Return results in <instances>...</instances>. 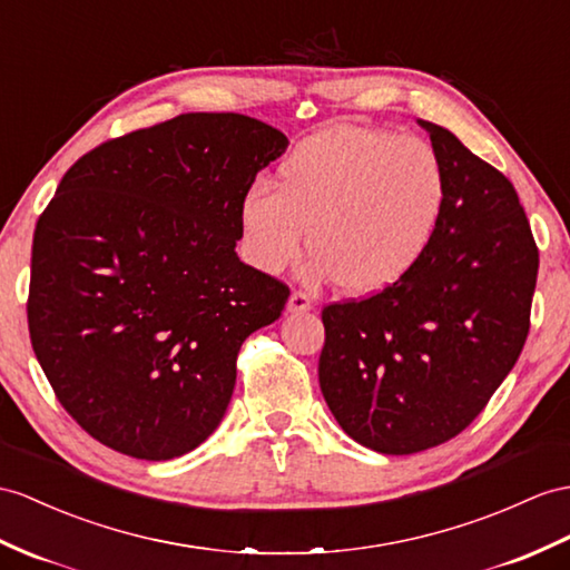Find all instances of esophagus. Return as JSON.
Wrapping results in <instances>:
<instances>
[{"instance_id": "34e87169", "label": "esophagus", "mask_w": 570, "mask_h": 570, "mask_svg": "<svg viewBox=\"0 0 570 570\" xmlns=\"http://www.w3.org/2000/svg\"><path fill=\"white\" fill-rule=\"evenodd\" d=\"M312 309V299L304 295V293H293L287 299V312L289 314H302V312H309Z\"/></svg>"}]
</instances>
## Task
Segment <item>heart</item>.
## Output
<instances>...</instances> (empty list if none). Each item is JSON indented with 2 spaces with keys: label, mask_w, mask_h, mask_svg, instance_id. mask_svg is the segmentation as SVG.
I'll return each instance as SVG.
<instances>
[{
  "label": "heart",
  "mask_w": 570,
  "mask_h": 570,
  "mask_svg": "<svg viewBox=\"0 0 570 570\" xmlns=\"http://www.w3.org/2000/svg\"><path fill=\"white\" fill-rule=\"evenodd\" d=\"M450 205L438 151L415 137L338 125L281 161L275 188L254 184L239 203L244 254L275 275L309 242L307 281H341L355 295L394 287L428 254Z\"/></svg>",
  "instance_id": "1"
}]
</instances>
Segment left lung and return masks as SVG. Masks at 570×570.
<instances>
[{
    "mask_svg": "<svg viewBox=\"0 0 570 570\" xmlns=\"http://www.w3.org/2000/svg\"><path fill=\"white\" fill-rule=\"evenodd\" d=\"M450 176L442 225L404 281L322 312L318 384L360 445L413 454L476 419L530 331L539 252L510 180L419 118Z\"/></svg>",
    "mask_w": 570,
    "mask_h": 570,
    "instance_id": "left-lung-1",
    "label": "left lung"
}]
</instances>
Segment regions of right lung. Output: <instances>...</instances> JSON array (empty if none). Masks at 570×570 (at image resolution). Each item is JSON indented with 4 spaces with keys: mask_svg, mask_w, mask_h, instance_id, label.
Instances as JSON below:
<instances>
[{
    "mask_svg": "<svg viewBox=\"0 0 570 570\" xmlns=\"http://www.w3.org/2000/svg\"><path fill=\"white\" fill-rule=\"evenodd\" d=\"M287 137L186 114L91 149L33 234L29 331L60 404L147 462L196 450L225 415L242 343L289 289L239 261V203Z\"/></svg>",
    "mask_w": 570,
    "mask_h": 570,
    "instance_id": "1",
    "label": "right lung"
}]
</instances>
